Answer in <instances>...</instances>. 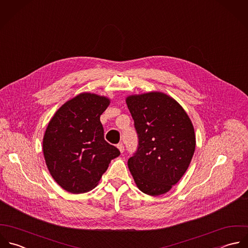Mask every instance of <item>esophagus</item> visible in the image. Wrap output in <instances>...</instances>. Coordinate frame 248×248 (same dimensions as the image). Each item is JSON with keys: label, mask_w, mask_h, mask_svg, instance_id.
<instances>
[{"label": "esophagus", "mask_w": 248, "mask_h": 248, "mask_svg": "<svg viewBox=\"0 0 248 248\" xmlns=\"http://www.w3.org/2000/svg\"><path fill=\"white\" fill-rule=\"evenodd\" d=\"M117 148L119 149V151H120L121 153H123V152H124V145H123L122 143H119V144H117Z\"/></svg>", "instance_id": "1"}]
</instances>
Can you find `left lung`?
Here are the masks:
<instances>
[{
	"mask_svg": "<svg viewBox=\"0 0 248 248\" xmlns=\"http://www.w3.org/2000/svg\"><path fill=\"white\" fill-rule=\"evenodd\" d=\"M126 102L139 139L129 169L142 192L164 194L190 164L195 150L192 123L174 99L161 92L133 95Z\"/></svg>",
	"mask_w": 248,
	"mask_h": 248,
	"instance_id": "1",
	"label": "left lung"
}]
</instances>
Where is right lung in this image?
<instances>
[{
	"mask_svg": "<svg viewBox=\"0 0 248 248\" xmlns=\"http://www.w3.org/2000/svg\"><path fill=\"white\" fill-rule=\"evenodd\" d=\"M109 100L82 93L66 102L48 124L43 139L47 167L65 190L83 193L95 187L120 151L105 140L100 115Z\"/></svg>",
	"mask_w": 248,
	"mask_h": 248,
	"instance_id": "obj_1",
	"label": "right lung"
}]
</instances>
